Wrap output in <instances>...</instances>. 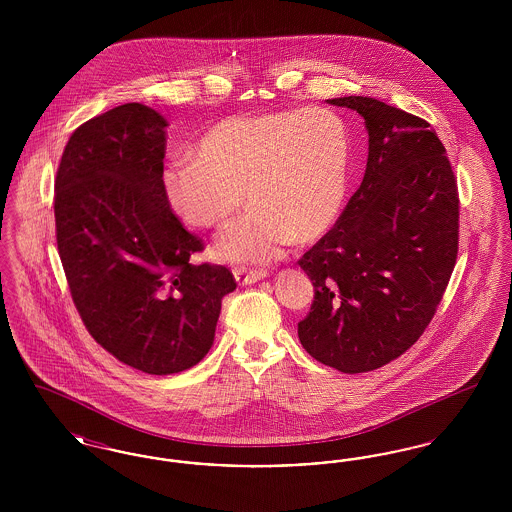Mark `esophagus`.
Segmentation results:
<instances>
[{
	"instance_id": "1",
	"label": "esophagus",
	"mask_w": 512,
	"mask_h": 512,
	"mask_svg": "<svg viewBox=\"0 0 512 512\" xmlns=\"http://www.w3.org/2000/svg\"><path fill=\"white\" fill-rule=\"evenodd\" d=\"M232 272L240 284H255L267 276V270H257V268L236 267Z\"/></svg>"
}]
</instances>
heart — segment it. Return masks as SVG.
Returning <instances> with one entry per match:
<instances>
[{
	"instance_id": "heart-1",
	"label": "heart",
	"mask_w": 512,
	"mask_h": 512,
	"mask_svg": "<svg viewBox=\"0 0 512 512\" xmlns=\"http://www.w3.org/2000/svg\"><path fill=\"white\" fill-rule=\"evenodd\" d=\"M351 138L347 122L326 107L236 115L211 126L195 157L163 172L174 215L194 228H217L247 199L244 217L217 240L230 261L267 263L295 236L315 240L340 213L347 190Z\"/></svg>"
}]
</instances>
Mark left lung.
I'll return each instance as SVG.
<instances>
[{"label":"left lung","mask_w":512,"mask_h":512,"mask_svg":"<svg viewBox=\"0 0 512 512\" xmlns=\"http://www.w3.org/2000/svg\"><path fill=\"white\" fill-rule=\"evenodd\" d=\"M368 130L359 190L301 259L313 282L297 324L305 351L345 374L376 370L411 349L436 315L459 251V190L430 124L384 101L328 99Z\"/></svg>","instance_id":"obj_1"}]
</instances>
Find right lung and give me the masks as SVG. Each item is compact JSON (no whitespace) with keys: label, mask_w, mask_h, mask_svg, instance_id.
<instances>
[{"label":"right lung","mask_w":512,"mask_h":512,"mask_svg":"<svg viewBox=\"0 0 512 512\" xmlns=\"http://www.w3.org/2000/svg\"><path fill=\"white\" fill-rule=\"evenodd\" d=\"M167 121L124 103L80 124L55 176V236L86 330L124 365L174 374L215 340L220 303L236 290L222 265H194L203 242L163 192Z\"/></svg>","instance_id":"right-lung-1"}]
</instances>
